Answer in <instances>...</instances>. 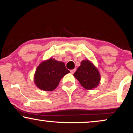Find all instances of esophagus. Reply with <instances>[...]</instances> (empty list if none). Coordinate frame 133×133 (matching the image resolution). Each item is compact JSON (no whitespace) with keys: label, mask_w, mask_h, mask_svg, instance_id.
<instances>
[{"label":"esophagus","mask_w":133,"mask_h":133,"mask_svg":"<svg viewBox=\"0 0 133 133\" xmlns=\"http://www.w3.org/2000/svg\"><path fill=\"white\" fill-rule=\"evenodd\" d=\"M76 68H74V69H73V70H71L70 71V72H71V74H73L74 72L76 71Z\"/></svg>","instance_id":"1"}]
</instances>
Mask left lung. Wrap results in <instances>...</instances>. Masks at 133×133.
Returning a JSON list of instances; mask_svg holds the SVG:
<instances>
[{
  "label": "left lung",
  "mask_w": 133,
  "mask_h": 133,
  "mask_svg": "<svg viewBox=\"0 0 133 133\" xmlns=\"http://www.w3.org/2000/svg\"><path fill=\"white\" fill-rule=\"evenodd\" d=\"M74 76L87 90L97 88L101 79L98 69L88 59L81 62L80 66L74 73Z\"/></svg>",
  "instance_id": "8db88e82"
}]
</instances>
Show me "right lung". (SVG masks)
I'll list each match as a JSON object with an SVG mask.
<instances>
[{
  "label": "right lung",
  "instance_id": "1",
  "mask_svg": "<svg viewBox=\"0 0 133 133\" xmlns=\"http://www.w3.org/2000/svg\"><path fill=\"white\" fill-rule=\"evenodd\" d=\"M69 72L64 63L50 58L42 62L37 67L34 83L42 90L52 91L57 88L62 78Z\"/></svg>",
  "mask_w": 133,
  "mask_h": 133
}]
</instances>
